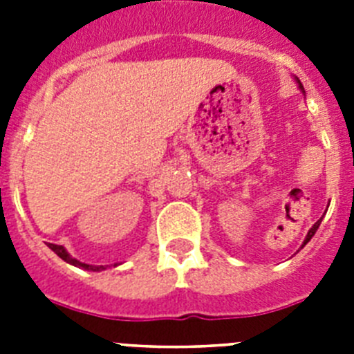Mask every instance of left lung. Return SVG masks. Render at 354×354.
Segmentation results:
<instances>
[{
  "mask_svg": "<svg viewBox=\"0 0 354 354\" xmlns=\"http://www.w3.org/2000/svg\"><path fill=\"white\" fill-rule=\"evenodd\" d=\"M298 83H299V81H298ZM299 88H301V90H303L301 83H299ZM319 225H321V220H317V221H315V223H314V227H312V228H310V230H308V234H306L305 241H303V246H305V245H306V243H308V241H310V239H312V236H314V234H315V230H317V228H319Z\"/></svg>",
  "mask_w": 354,
  "mask_h": 354,
  "instance_id": "8db88e82",
  "label": "left lung"
}]
</instances>
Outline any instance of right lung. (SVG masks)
<instances>
[{
  "label": "right lung",
  "instance_id": "add662e5",
  "mask_svg": "<svg viewBox=\"0 0 354 354\" xmlns=\"http://www.w3.org/2000/svg\"><path fill=\"white\" fill-rule=\"evenodd\" d=\"M48 246H49V248L53 250V252L56 253V255H58V257L64 259V261H65V262H68V264L76 266V268H83V270H86V271H101V270H104V266L84 264V262H80V261H77V259L71 257V255H68L67 250H65L64 246H62V245H53V243H49Z\"/></svg>",
  "mask_w": 354,
  "mask_h": 354
}]
</instances>
